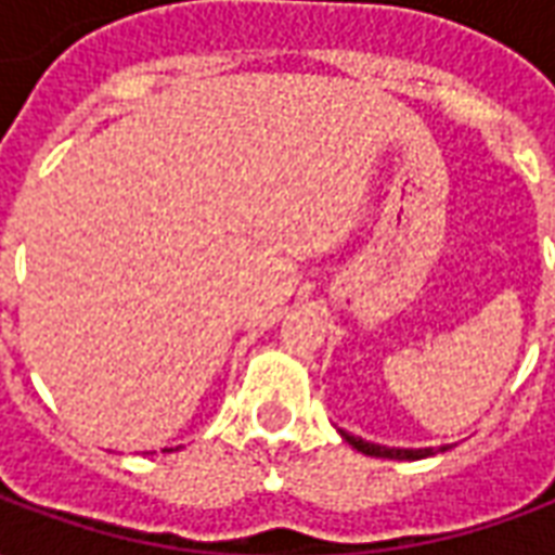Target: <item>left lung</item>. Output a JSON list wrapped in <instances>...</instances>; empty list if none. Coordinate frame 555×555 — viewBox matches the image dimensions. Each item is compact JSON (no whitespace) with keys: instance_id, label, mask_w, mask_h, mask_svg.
Listing matches in <instances>:
<instances>
[{"instance_id":"8db88e82","label":"left lung","mask_w":555,"mask_h":555,"mask_svg":"<svg viewBox=\"0 0 555 555\" xmlns=\"http://www.w3.org/2000/svg\"><path fill=\"white\" fill-rule=\"evenodd\" d=\"M341 434V440L350 442L357 452L362 454H372V457H389V461H422V457H430V454H440L449 452L452 446H428V449H398V446H380V442L372 440H362V437H353L348 430H338Z\"/></svg>"}]
</instances>
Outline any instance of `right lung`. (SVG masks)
Segmentation results:
<instances>
[{
    "mask_svg": "<svg viewBox=\"0 0 555 555\" xmlns=\"http://www.w3.org/2000/svg\"><path fill=\"white\" fill-rule=\"evenodd\" d=\"M163 452H169V449H163Z\"/></svg>",
    "mask_w": 555,
    "mask_h": 555,
    "instance_id": "right-lung-1",
    "label": "right lung"
}]
</instances>
